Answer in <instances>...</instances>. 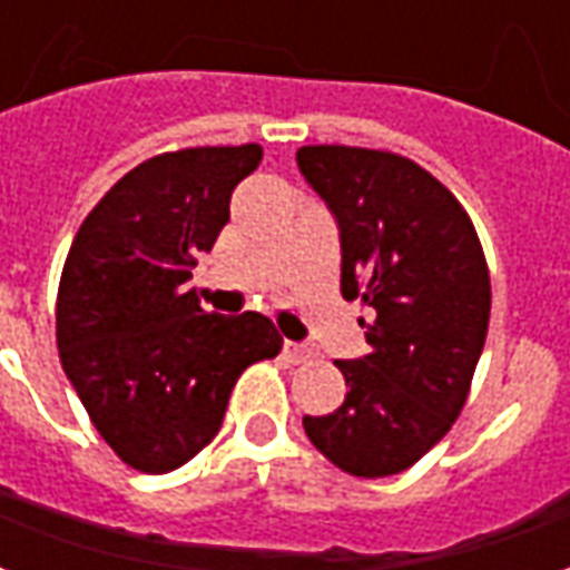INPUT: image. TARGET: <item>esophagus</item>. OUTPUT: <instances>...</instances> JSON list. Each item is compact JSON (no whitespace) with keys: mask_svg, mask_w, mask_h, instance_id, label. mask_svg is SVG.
I'll use <instances>...</instances> for the list:
<instances>
[{"mask_svg":"<svg viewBox=\"0 0 570 570\" xmlns=\"http://www.w3.org/2000/svg\"><path fill=\"white\" fill-rule=\"evenodd\" d=\"M284 351H286V357L293 360V363H305V360H311V354H314L308 345H298V342H286Z\"/></svg>","mask_w":570,"mask_h":570,"instance_id":"obj_1","label":"esophagus"}]
</instances>
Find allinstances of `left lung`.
Returning a JSON list of instances; mask_svg holds the SVG:
<instances>
[{
	"label": "left lung",
	"mask_w": 570,
	"mask_h": 570,
	"mask_svg": "<svg viewBox=\"0 0 570 570\" xmlns=\"http://www.w3.org/2000/svg\"><path fill=\"white\" fill-rule=\"evenodd\" d=\"M296 161L338 223L342 296L372 311L370 354L335 363L345 403L302 424L351 476H394L464 409L489 333L485 253L452 191L403 155L302 146Z\"/></svg>",
	"instance_id": "8db88e82"
}]
</instances>
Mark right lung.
Returning a JSON list of instances; mask_svg holds the SVG:
<instances>
[{"label":"right lung","instance_id":"1","mask_svg":"<svg viewBox=\"0 0 570 570\" xmlns=\"http://www.w3.org/2000/svg\"><path fill=\"white\" fill-rule=\"evenodd\" d=\"M259 161L256 142L155 155L106 191L69 247L60 363L94 428L140 473L191 461L223 428L240 372L281 354L268 317L207 314L186 286Z\"/></svg>","mask_w":570,"mask_h":570}]
</instances>
